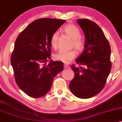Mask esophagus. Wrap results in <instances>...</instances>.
<instances>
[{"instance_id": "obj_1", "label": "esophagus", "mask_w": 122, "mask_h": 122, "mask_svg": "<svg viewBox=\"0 0 122 122\" xmlns=\"http://www.w3.org/2000/svg\"><path fill=\"white\" fill-rule=\"evenodd\" d=\"M64 69H67L69 67V65H67V64H64Z\"/></svg>"}]
</instances>
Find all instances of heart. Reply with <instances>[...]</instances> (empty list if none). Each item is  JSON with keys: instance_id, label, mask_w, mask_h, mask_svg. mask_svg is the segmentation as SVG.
Returning <instances> with one entry per match:
<instances>
[{"instance_id": "1", "label": "heart", "mask_w": 122, "mask_h": 122, "mask_svg": "<svg viewBox=\"0 0 122 122\" xmlns=\"http://www.w3.org/2000/svg\"><path fill=\"white\" fill-rule=\"evenodd\" d=\"M63 30L72 39V46L77 51L80 52L83 50L85 47V42L80 37V30L75 25L72 24H67L64 27ZM58 37L59 33L57 31L54 33L51 37V45L55 48L57 46ZM76 55V52L74 50H61L55 54L54 58L57 61H62L65 63H68L75 57Z\"/></svg>"}]
</instances>
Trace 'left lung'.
I'll return each instance as SVG.
<instances>
[{"instance_id":"left-lung-1","label":"left lung","mask_w":122,"mask_h":122,"mask_svg":"<svg viewBox=\"0 0 122 122\" xmlns=\"http://www.w3.org/2000/svg\"><path fill=\"white\" fill-rule=\"evenodd\" d=\"M85 34L83 51L76 59L83 66H71L75 76L70 82L72 94L81 99L92 98L104 87L111 69L110 44L98 24L87 19L77 20Z\"/></svg>"}]
</instances>
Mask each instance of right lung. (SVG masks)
<instances>
[{
  "mask_svg": "<svg viewBox=\"0 0 122 122\" xmlns=\"http://www.w3.org/2000/svg\"><path fill=\"white\" fill-rule=\"evenodd\" d=\"M66 22L44 18L34 20L16 39L11 56L16 82L32 98L47 94L53 78L64 69L63 62L50 60L52 35ZM50 61L48 65L46 62Z\"/></svg>",
  "mask_w": 122,
  "mask_h": 122,
  "instance_id": "1",
  "label": "right lung"
}]
</instances>
